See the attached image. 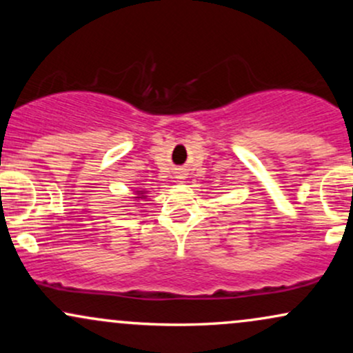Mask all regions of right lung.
I'll list each match as a JSON object with an SVG mask.
<instances>
[{
	"mask_svg": "<svg viewBox=\"0 0 353 353\" xmlns=\"http://www.w3.org/2000/svg\"><path fill=\"white\" fill-rule=\"evenodd\" d=\"M141 194H143V192H141ZM137 199H143V197H137Z\"/></svg>",
	"mask_w": 353,
	"mask_h": 353,
	"instance_id": "1",
	"label": "right lung"
}]
</instances>
